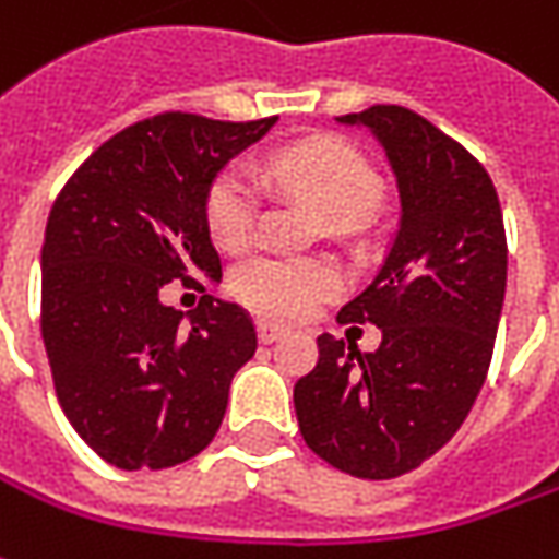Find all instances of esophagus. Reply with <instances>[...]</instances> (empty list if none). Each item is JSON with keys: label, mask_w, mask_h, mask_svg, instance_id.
Here are the masks:
<instances>
[{"label": "esophagus", "mask_w": 559, "mask_h": 559, "mask_svg": "<svg viewBox=\"0 0 559 559\" xmlns=\"http://www.w3.org/2000/svg\"><path fill=\"white\" fill-rule=\"evenodd\" d=\"M287 331H290V328L281 325V322H272V319H259V322H255V334H259L262 344H275V341L284 337Z\"/></svg>", "instance_id": "1"}]
</instances>
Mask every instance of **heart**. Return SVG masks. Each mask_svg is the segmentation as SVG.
Here are the masks:
<instances>
[{"label": "heart", "instance_id": "b5f03b06", "mask_svg": "<svg viewBox=\"0 0 559 559\" xmlns=\"http://www.w3.org/2000/svg\"><path fill=\"white\" fill-rule=\"evenodd\" d=\"M272 175L284 187L304 193L334 218H359L378 200L372 165L356 150L334 140H312L272 158ZM259 183L243 168H225L206 197L209 231L218 247L243 250L255 237ZM234 290L243 304L278 316H304L341 290V272L328 259H294L262 253L234 272Z\"/></svg>", "mask_w": 559, "mask_h": 559}]
</instances>
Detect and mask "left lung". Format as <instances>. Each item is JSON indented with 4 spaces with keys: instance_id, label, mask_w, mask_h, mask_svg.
Instances as JSON below:
<instances>
[{
    "instance_id": "1",
    "label": "left lung",
    "mask_w": 559,
    "mask_h": 559,
    "mask_svg": "<svg viewBox=\"0 0 559 559\" xmlns=\"http://www.w3.org/2000/svg\"><path fill=\"white\" fill-rule=\"evenodd\" d=\"M334 121L376 136L401 225L372 284L337 316L381 328L378 350L322 334L294 409L312 453L378 481L423 466L469 416L503 309L507 237L488 171L423 115L372 106Z\"/></svg>"
}]
</instances>
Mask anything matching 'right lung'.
<instances>
[{"label": "right lung", "mask_w": 559, "mask_h": 559, "mask_svg": "<svg viewBox=\"0 0 559 559\" xmlns=\"http://www.w3.org/2000/svg\"><path fill=\"white\" fill-rule=\"evenodd\" d=\"M165 111L106 140L64 183L43 240V344L74 431L118 469L197 456L255 353L237 304L203 294L183 328L162 287L222 281L206 197L218 171L275 128Z\"/></svg>", "instance_id": "right-lung-1"}]
</instances>
